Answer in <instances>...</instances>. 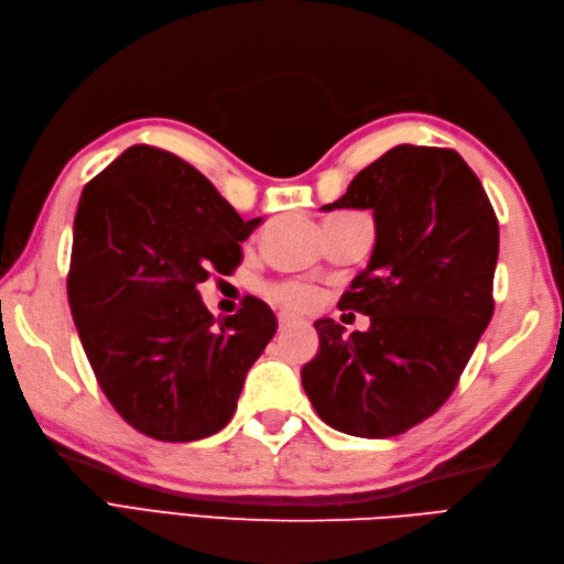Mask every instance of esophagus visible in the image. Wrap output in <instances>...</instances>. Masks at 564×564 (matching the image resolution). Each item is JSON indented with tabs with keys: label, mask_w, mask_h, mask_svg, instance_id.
<instances>
[{
	"label": "esophagus",
	"mask_w": 564,
	"mask_h": 564,
	"mask_svg": "<svg viewBox=\"0 0 564 564\" xmlns=\"http://www.w3.org/2000/svg\"><path fill=\"white\" fill-rule=\"evenodd\" d=\"M294 324H299V317L286 315V313L280 315V329H289V327H294Z\"/></svg>",
	"instance_id": "34e87169"
}]
</instances>
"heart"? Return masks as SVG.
Here are the masks:
<instances>
[{
  "label": "heart",
  "mask_w": 564,
  "mask_h": 564,
  "mask_svg": "<svg viewBox=\"0 0 564 564\" xmlns=\"http://www.w3.org/2000/svg\"><path fill=\"white\" fill-rule=\"evenodd\" d=\"M272 296L282 301L289 308H311L317 301V289L311 284H301V282H289L280 284L278 289H272Z\"/></svg>",
  "instance_id": "1"
}]
</instances>
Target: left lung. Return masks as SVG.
Listing matches in <instances>:
<instances>
[{
  "mask_svg": "<svg viewBox=\"0 0 564 564\" xmlns=\"http://www.w3.org/2000/svg\"><path fill=\"white\" fill-rule=\"evenodd\" d=\"M322 209L373 212L371 259L338 301L371 324L317 319L303 390L340 433L400 435L447 402L494 315L497 214L464 158L429 145L388 150Z\"/></svg>",
  "mask_w": 564,
  "mask_h": 564,
  "instance_id": "left-lung-1",
  "label": "left lung"
}]
</instances>
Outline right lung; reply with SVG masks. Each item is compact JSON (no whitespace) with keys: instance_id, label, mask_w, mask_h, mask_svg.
I'll use <instances>...</instances> for the list:
<instances>
[{"instance_id":"right-lung-1","label":"right lung","mask_w":564,"mask_h":564,"mask_svg":"<svg viewBox=\"0 0 564 564\" xmlns=\"http://www.w3.org/2000/svg\"><path fill=\"white\" fill-rule=\"evenodd\" d=\"M259 224L150 145H131L84 187L67 301L98 386L143 435L193 442L232 419L278 319L256 296L216 319L197 284L230 275Z\"/></svg>"}]
</instances>
